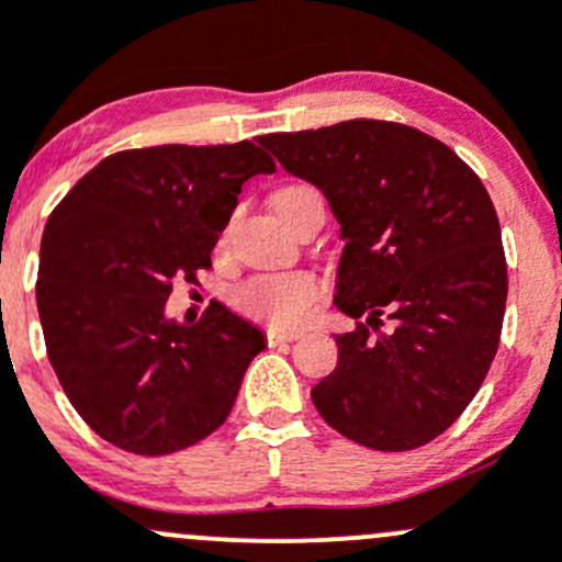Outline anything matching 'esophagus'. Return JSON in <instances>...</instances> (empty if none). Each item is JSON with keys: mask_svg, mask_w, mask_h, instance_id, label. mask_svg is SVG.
<instances>
[{"mask_svg": "<svg viewBox=\"0 0 562 562\" xmlns=\"http://www.w3.org/2000/svg\"><path fill=\"white\" fill-rule=\"evenodd\" d=\"M302 328H280V326H269L266 328V339L269 345H282V342H293V339L302 337Z\"/></svg>", "mask_w": 562, "mask_h": 562, "instance_id": "1", "label": "esophagus"}]
</instances>
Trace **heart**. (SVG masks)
Returning <instances> with one entry per match:
<instances>
[{
  "label": "heart",
  "mask_w": 562,
  "mask_h": 562,
  "mask_svg": "<svg viewBox=\"0 0 562 562\" xmlns=\"http://www.w3.org/2000/svg\"><path fill=\"white\" fill-rule=\"evenodd\" d=\"M302 190H310V187H285L274 198L293 195V192ZM220 245H225V234ZM317 293H321V280L310 274V271H280V274L252 277L245 285L236 288L234 304L241 313L260 317V321H271L277 326H291V323L307 317Z\"/></svg>",
  "instance_id": "obj_1"
}]
</instances>
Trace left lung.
I'll return each instance as SVG.
<instances>
[{
	"mask_svg": "<svg viewBox=\"0 0 562 562\" xmlns=\"http://www.w3.org/2000/svg\"><path fill=\"white\" fill-rule=\"evenodd\" d=\"M260 144L326 195L345 241L334 304L364 317L334 334L339 359L313 389L317 413L367 449L429 443L470 405L501 342L508 271L490 192L407 124L350 119Z\"/></svg>",
	"mask_w": 562,
	"mask_h": 562,
	"instance_id": "left-lung-1",
	"label": "left lung"
}]
</instances>
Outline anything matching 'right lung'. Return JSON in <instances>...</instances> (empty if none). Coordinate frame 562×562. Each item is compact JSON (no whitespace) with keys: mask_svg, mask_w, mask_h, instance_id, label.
<instances>
[{"mask_svg":"<svg viewBox=\"0 0 562 562\" xmlns=\"http://www.w3.org/2000/svg\"><path fill=\"white\" fill-rule=\"evenodd\" d=\"M277 166L260 146H149L105 157L50 212L37 313L48 361L78 416L116 449L162 457L228 418L263 331L212 307L166 315L176 280L198 282L241 184Z\"/></svg>","mask_w":562,"mask_h":562,"instance_id":"right-lung-1","label":"right lung"}]
</instances>
